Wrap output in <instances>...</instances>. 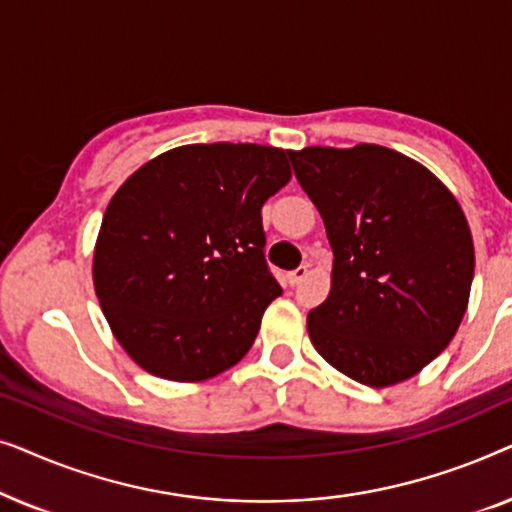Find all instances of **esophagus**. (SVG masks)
<instances>
[{
    "instance_id": "34e87169",
    "label": "esophagus",
    "mask_w": 512,
    "mask_h": 512,
    "mask_svg": "<svg viewBox=\"0 0 512 512\" xmlns=\"http://www.w3.org/2000/svg\"><path fill=\"white\" fill-rule=\"evenodd\" d=\"M307 272H310V265H300V268L289 272V275H286V279H289L291 286H298L307 277Z\"/></svg>"
}]
</instances>
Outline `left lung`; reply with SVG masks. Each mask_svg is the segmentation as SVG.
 Wrapping results in <instances>:
<instances>
[{"label": "left lung", "instance_id": "8db88e82", "mask_svg": "<svg viewBox=\"0 0 512 512\" xmlns=\"http://www.w3.org/2000/svg\"><path fill=\"white\" fill-rule=\"evenodd\" d=\"M289 158L333 249L331 291L307 314L314 349L368 387L410 380L466 314L475 251L464 209L387 146H305Z\"/></svg>", "mask_w": 512, "mask_h": 512}]
</instances>
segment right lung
<instances>
[{
	"label": "right lung",
	"mask_w": 512,
	"mask_h": 512,
	"mask_svg": "<svg viewBox=\"0 0 512 512\" xmlns=\"http://www.w3.org/2000/svg\"><path fill=\"white\" fill-rule=\"evenodd\" d=\"M284 149L186 144L160 153L109 200L93 284L111 333L146 373L202 382L254 345L282 296L265 265L261 209L291 179Z\"/></svg>",
	"instance_id": "obj_1"
}]
</instances>
